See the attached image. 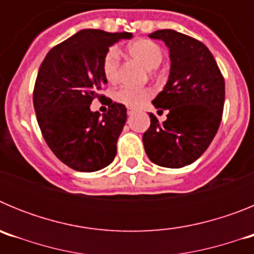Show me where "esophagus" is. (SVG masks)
Segmentation results:
<instances>
[{
	"mask_svg": "<svg viewBox=\"0 0 254 254\" xmlns=\"http://www.w3.org/2000/svg\"><path fill=\"white\" fill-rule=\"evenodd\" d=\"M133 113H134L133 109H131V108H128V109H127V114H128V116H132Z\"/></svg>",
	"mask_w": 254,
	"mask_h": 254,
	"instance_id": "esophagus-1",
	"label": "esophagus"
}]
</instances>
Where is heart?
I'll list each match as a JSON object with an SVG mask.
<instances>
[{"label":"heart","mask_w":254,"mask_h":254,"mask_svg":"<svg viewBox=\"0 0 254 254\" xmlns=\"http://www.w3.org/2000/svg\"><path fill=\"white\" fill-rule=\"evenodd\" d=\"M127 52L132 58L138 61L145 68H156L163 61V49L149 39H138L127 47ZM103 75L107 81L116 82L120 69V53L112 47L104 55L102 64ZM152 93L147 87H121L114 93V99L129 108H140L151 98Z\"/></svg>","instance_id":"b5f03b06"}]
</instances>
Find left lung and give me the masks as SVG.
I'll return each instance as SVG.
<instances>
[{
  "instance_id": "1",
  "label": "left lung",
  "mask_w": 254,
  "mask_h": 254,
  "mask_svg": "<svg viewBox=\"0 0 254 254\" xmlns=\"http://www.w3.org/2000/svg\"><path fill=\"white\" fill-rule=\"evenodd\" d=\"M149 37L167 44L172 64L167 85L152 100L155 108L167 109V120L160 123L150 113L143 146L156 165L186 167L207 150L219 129L225 81L212 53L199 40L172 29Z\"/></svg>"
}]
</instances>
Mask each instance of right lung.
<instances>
[{
	"label": "right lung",
	"instance_id": "1",
	"mask_svg": "<svg viewBox=\"0 0 254 254\" xmlns=\"http://www.w3.org/2000/svg\"><path fill=\"white\" fill-rule=\"evenodd\" d=\"M132 33H107L84 29L47 53L35 80L33 103L44 140L53 154L71 169L96 172L108 167L117 154L127 109L107 102L108 112H91L94 99L107 84L102 64L104 55Z\"/></svg>",
	"mask_w": 254,
	"mask_h": 254
}]
</instances>
